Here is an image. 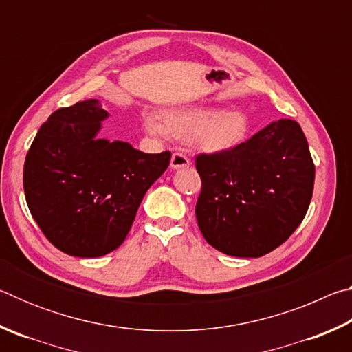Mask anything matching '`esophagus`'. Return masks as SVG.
Listing matches in <instances>:
<instances>
[{
	"instance_id": "1",
	"label": "esophagus",
	"mask_w": 352,
	"mask_h": 352,
	"mask_svg": "<svg viewBox=\"0 0 352 352\" xmlns=\"http://www.w3.org/2000/svg\"><path fill=\"white\" fill-rule=\"evenodd\" d=\"M189 166V158L183 152H174L170 158V168L172 169H180V168H188Z\"/></svg>"
}]
</instances>
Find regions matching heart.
<instances>
[{"label":"heart","mask_w":352,"mask_h":352,"mask_svg":"<svg viewBox=\"0 0 352 352\" xmlns=\"http://www.w3.org/2000/svg\"><path fill=\"white\" fill-rule=\"evenodd\" d=\"M144 127L152 135L189 140L206 152H223L236 147L248 133V119L242 111H219L206 107L168 110L163 118L148 113Z\"/></svg>","instance_id":"1"}]
</instances>
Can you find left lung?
I'll return each instance as SVG.
<instances>
[{
  "mask_svg": "<svg viewBox=\"0 0 352 352\" xmlns=\"http://www.w3.org/2000/svg\"><path fill=\"white\" fill-rule=\"evenodd\" d=\"M201 234L219 252L259 258L289 239L311 204L315 166L300 124L279 119L245 142L195 157Z\"/></svg>",
  "mask_w": 352,
  "mask_h": 352,
  "instance_id": "obj_1",
  "label": "left lung"
}]
</instances>
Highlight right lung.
<instances>
[{
  "label": "right lung",
  "instance_id": "add662e5",
  "mask_svg": "<svg viewBox=\"0 0 352 352\" xmlns=\"http://www.w3.org/2000/svg\"><path fill=\"white\" fill-rule=\"evenodd\" d=\"M107 116L96 99L58 109L26 155L29 211L46 239L69 256L98 258L121 245L147 189L170 162L169 151L144 153L98 140Z\"/></svg>",
  "mask_w": 352,
  "mask_h": 352
}]
</instances>
